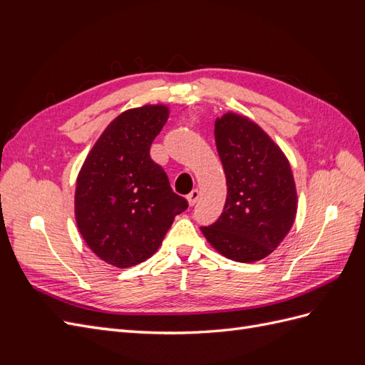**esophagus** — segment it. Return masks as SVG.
Returning a JSON list of instances; mask_svg holds the SVG:
<instances>
[{
	"label": "esophagus",
	"mask_w": 365,
	"mask_h": 365,
	"mask_svg": "<svg viewBox=\"0 0 365 365\" xmlns=\"http://www.w3.org/2000/svg\"><path fill=\"white\" fill-rule=\"evenodd\" d=\"M187 200H189V204H190V205H195V204L197 202V200H200V190L193 189V190L189 193V196H187Z\"/></svg>",
	"instance_id": "34e87169"
}]
</instances>
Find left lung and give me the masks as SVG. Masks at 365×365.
I'll return each mask as SVG.
<instances>
[{"mask_svg": "<svg viewBox=\"0 0 365 365\" xmlns=\"http://www.w3.org/2000/svg\"><path fill=\"white\" fill-rule=\"evenodd\" d=\"M217 153L227 176V201L216 222L201 227L222 256L264 259L289 233L297 190L288 158L254 121L227 113L215 121Z\"/></svg>", "mask_w": 365, "mask_h": 365, "instance_id": "1", "label": "left lung"}]
</instances>
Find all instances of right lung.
Segmentation results:
<instances>
[{"label":"right lung","instance_id":"1","mask_svg":"<svg viewBox=\"0 0 365 365\" xmlns=\"http://www.w3.org/2000/svg\"><path fill=\"white\" fill-rule=\"evenodd\" d=\"M168 117L164 105L121 113L98 137L77 176V227L96 256L117 268L149 259L175 216L189 207L150 158L152 141Z\"/></svg>","mask_w":365,"mask_h":365}]
</instances>
